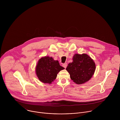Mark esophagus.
Here are the masks:
<instances>
[{
	"label": "esophagus",
	"mask_w": 120,
	"mask_h": 120,
	"mask_svg": "<svg viewBox=\"0 0 120 120\" xmlns=\"http://www.w3.org/2000/svg\"><path fill=\"white\" fill-rule=\"evenodd\" d=\"M63 66L64 68H66V67H67V64L66 63H64L63 64Z\"/></svg>",
	"instance_id": "34e87169"
}]
</instances>
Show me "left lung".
I'll use <instances>...</instances> for the list:
<instances>
[{"label": "left lung", "mask_w": 120, "mask_h": 120, "mask_svg": "<svg viewBox=\"0 0 120 120\" xmlns=\"http://www.w3.org/2000/svg\"><path fill=\"white\" fill-rule=\"evenodd\" d=\"M95 64L87 54H75L73 62L68 64L66 70L75 83L81 84L88 81L95 70Z\"/></svg>", "instance_id": "left-lung-1"}]
</instances>
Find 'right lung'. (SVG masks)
<instances>
[{
  "label": "right lung",
  "instance_id": "right-lung-1",
  "mask_svg": "<svg viewBox=\"0 0 120 120\" xmlns=\"http://www.w3.org/2000/svg\"><path fill=\"white\" fill-rule=\"evenodd\" d=\"M64 69L57 60H54L52 57L44 56L38 60L36 72L41 82L50 84L56 79L57 74Z\"/></svg>",
  "mask_w": 120,
  "mask_h": 120
}]
</instances>
